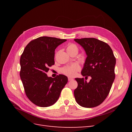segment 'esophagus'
I'll return each mask as SVG.
<instances>
[{"label": "esophagus", "instance_id": "34e87169", "mask_svg": "<svg viewBox=\"0 0 132 132\" xmlns=\"http://www.w3.org/2000/svg\"><path fill=\"white\" fill-rule=\"evenodd\" d=\"M73 80V78H68V80L69 81H71V80Z\"/></svg>", "mask_w": 132, "mask_h": 132}]
</instances>
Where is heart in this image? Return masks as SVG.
<instances>
[{
	"mask_svg": "<svg viewBox=\"0 0 132 132\" xmlns=\"http://www.w3.org/2000/svg\"><path fill=\"white\" fill-rule=\"evenodd\" d=\"M67 51L68 53H78V47L77 45L73 43H70L67 47ZM80 70V66L77 64L67 66L61 69L62 73L68 77H73L76 75L77 72Z\"/></svg>",
	"mask_w": 132,
	"mask_h": 132,
	"instance_id": "heart-1",
	"label": "heart"
}]
</instances>
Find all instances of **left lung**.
I'll return each instance as SVG.
<instances>
[{"label":"left lung","instance_id":"obj_1","mask_svg":"<svg viewBox=\"0 0 132 132\" xmlns=\"http://www.w3.org/2000/svg\"><path fill=\"white\" fill-rule=\"evenodd\" d=\"M84 49L87 57L81 71L84 78H75L77 88L74 91L75 100L83 107H96L109 95L115 78L116 58L110 46L95 38L74 39Z\"/></svg>","mask_w":132,"mask_h":132}]
</instances>
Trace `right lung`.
Returning a JSON list of instances; mask_svg holds the SVG:
<instances>
[{
  "mask_svg": "<svg viewBox=\"0 0 132 132\" xmlns=\"http://www.w3.org/2000/svg\"><path fill=\"white\" fill-rule=\"evenodd\" d=\"M67 41L65 39L43 36L31 41L21 55L20 75L25 94L35 105L49 107L57 102L68 82L65 75L48 77L49 67L54 64V51Z\"/></svg>",
  "mask_w": 132,
  "mask_h": 132,
  "instance_id": "right-lung-1",
  "label": "right lung"
}]
</instances>
